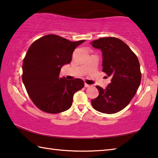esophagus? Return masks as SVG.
I'll list each match as a JSON object with an SVG mask.
<instances>
[{"instance_id": "esophagus-1", "label": "esophagus", "mask_w": 158, "mask_h": 158, "mask_svg": "<svg viewBox=\"0 0 158 158\" xmlns=\"http://www.w3.org/2000/svg\"><path fill=\"white\" fill-rule=\"evenodd\" d=\"M84 86H85V88H89V87L90 86V85H89V84H84Z\"/></svg>"}]
</instances>
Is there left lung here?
I'll return each instance as SVG.
<instances>
[{
  "label": "left lung",
  "mask_w": 158,
  "mask_h": 158,
  "mask_svg": "<svg viewBox=\"0 0 158 158\" xmlns=\"http://www.w3.org/2000/svg\"><path fill=\"white\" fill-rule=\"evenodd\" d=\"M90 44L102 52V72L111 78L105 89L96 86L99 95L91 100V105L102 113H117L129 105L139 89V62L130 48L116 37H102Z\"/></svg>",
  "instance_id": "1"
}]
</instances>
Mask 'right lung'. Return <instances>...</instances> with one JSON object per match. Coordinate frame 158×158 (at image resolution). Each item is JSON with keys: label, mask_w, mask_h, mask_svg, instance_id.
Returning a JSON list of instances; mask_svg holds the SVG:
<instances>
[{"label": "right lung", "mask_w": 158, "mask_h": 158, "mask_svg": "<svg viewBox=\"0 0 158 158\" xmlns=\"http://www.w3.org/2000/svg\"><path fill=\"white\" fill-rule=\"evenodd\" d=\"M84 40L71 42L47 35L31 45L23 61L22 81L37 108L58 114L71 107L73 95L84 86L81 79L60 78V69L71 62L73 52Z\"/></svg>", "instance_id": "obj_1"}]
</instances>
